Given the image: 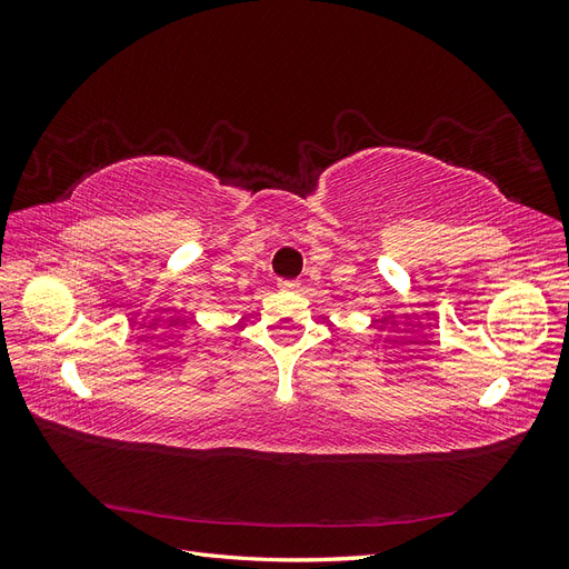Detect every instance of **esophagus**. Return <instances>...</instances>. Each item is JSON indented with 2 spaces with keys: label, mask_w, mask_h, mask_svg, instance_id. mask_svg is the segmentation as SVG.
Wrapping results in <instances>:
<instances>
[{
  "label": "esophagus",
  "mask_w": 569,
  "mask_h": 569,
  "mask_svg": "<svg viewBox=\"0 0 569 569\" xmlns=\"http://www.w3.org/2000/svg\"><path fill=\"white\" fill-rule=\"evenodd\" d=\"M299 284H301L299 280H280V282H278V287H280L282 291H297Z\"/></svg>",
  "instance_id": "1"
}]
</instances>
